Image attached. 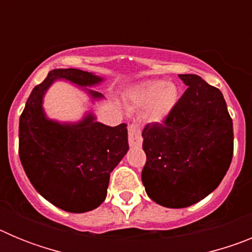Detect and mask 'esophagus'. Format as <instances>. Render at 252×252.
<instances>
[{
    "mask_svg": "<svg viewBox=\"0 0 252 252\" xmlns=\"http://www.w3.org/2000/svg\"><path fill=\"white\" fill-rule=\"evenodd\" d=\"M127 131H128V144H130V146L141 145L142 136H141V128L139 127V125L137 124L128 125Z\"/></svg>",
    "mask_w": 252,
    "mask_h": 252,
    "instance_id": "esophagus-1",
    "label": "esophagus"
}]
</instances>
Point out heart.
<instances>
[{
    "mask_svg": "<svg viewBox=\"0 0 252 252\" xmlns=\"http://www.w3.org/2000/svg\"><path fill=\"white\" fill-rule=\"evenodd\" d=\"M131 102L137 107H149L148 119L160 122L168 117L179 99V91L173 83L165 81H146L131 93Z\"/></svg>",
    "mask_w": 252,
    "mask_h": 252,
    "instance_id": "obj_1",
    "label": "heart"
}]
</instances>
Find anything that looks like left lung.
Wrapping results in <instances>:
<instances>
[{
  "mask_svg": "<svg viewBox=\"0 0 252 252\" xmlns=\"http://www.w3.org/2000/svg\"><path fill=\"white\" fill-rule=\"evenodd\" d=\"M179 78L188 88L173 111L142 131V184L154 202L168 208L192 206L212 193L233 155L232 119L221 91L199 75Z\"/></svg>",
  "mask_w": 252,
  "mask_h": 252,
  "instance_id": "obj_1",
  "label": "left lung"
}]
</instances>
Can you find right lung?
<instances>
[{
    "instance_id": "obj_1",
    "label": "right lung",
    "mask_w": 252,
    "mask_h": 252,
    "mask_svg": "<svg viewBox=\"0 0 252 252\" xmlns=\"http://www.w3.org/2000/svg\"><path fill=\"white\" fill-rule=\"evenodd\" d=\"M62 78L79 86L102 81L79 69L51 70L32 90L20 116L19 155L31 184L46 201L66 212L83 213L106 199L111 171L128 150L127 125L111 127L95 122L92 115L75 125L46 119L43 95Z\"/></svg>"
}]
</instances>
